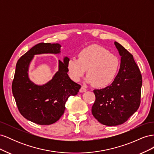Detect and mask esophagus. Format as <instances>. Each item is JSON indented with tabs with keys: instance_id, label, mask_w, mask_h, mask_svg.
I'll return each instance as SVG.
<instances>
[{
	"instance_id": "34e87169",
	"label": "esophagus",
	"mask_w": 154,
	"mask_h": 154,
	"mask_svg": "<svg viewBox=\"0 0 154 154\" xmlns=\"http://www.w3.org/2000/svg\"><path fill=\"white\" fill-rule=\"evenodd\" d=\"M87 91V89L86 88L84 87H82L81 88H80V92H86Z\"/></svg>"
}]
</instances>
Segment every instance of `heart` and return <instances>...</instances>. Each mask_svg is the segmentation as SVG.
<instances>
[{
  "label": "heart",
  "mask_w": 154,
  "mask_h": 154,
  "mask_svg": "<svg viewBox=\"0 0 154 154\" xmlns=\"http://www.w3.org/2000/svg\"><path fill=\"white\" fill-rule=\"evenodd\" d=\"M78 58L71 57L67 61L69 75L74 82L80 81L87 70L86 82L103 88L112 83L120 66L118 57L98 45H91L82 49Z\"/></svg>",
  "instance_id": "heart-1"
}]
</instances>
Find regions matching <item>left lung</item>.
<instances>
[{
  "instance_id": "8db88e82",
  "label": "left lung",
  "mask_w": 154,
  "mask_h": 154,
  "mask_svg": "<svg viewBox=\"0 0 154 154\" xmlns=\"http://www.w3.org/2000/svg\"><path fill=\"white\" fill-rule=\"evenodd\" d=\"M114 45L121 57L120 69L111 85L95 89L96 100L92 114L106 126L127 122L137 110L141 102L142 76L132 54L117 42Z\"/></svg>"
}]
</instances>
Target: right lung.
<instances>
[{
    "label": "right lung",
    "instance_id": "obj_1",
    "mask_svg": "<svg viewBox=\"0 0 154 154\" xmlns=\"http://www.w3.org/2000/svg\"><path fill=\"white\" fill-rule=\"evenodd\" d=\"M59 44L40 43L35 45L18 60L12 83V92L18 110L31 122L41 125H51L61 118L70 96L78 94L81 86L69 77L65 57L58 60V70L52 79L43 85H37L29 77L30 63L34 56L42 54H58Z\"/></svg>",
    "mask_w": 154,
    "mask_h": 154
}]
</instances>
